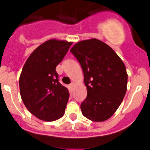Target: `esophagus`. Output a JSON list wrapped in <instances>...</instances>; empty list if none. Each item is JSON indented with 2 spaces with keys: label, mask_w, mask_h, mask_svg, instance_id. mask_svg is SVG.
I'll list each match as a JSON object with an SVG mask.
<instances>
[{
  "label": "esophagus",
  "mask_w": 150,
  "mask_h": 150,
  "mask_svg": "<svg viewBox=\"0 0 150 150\" xmlns=\"http://www.w3.org/2000/svg\"><path fill=\"white\" fill-rule=\"evenodd\" d=\"M74 86H75V83H71L70 84H69V88H74Z\"/></svg>",
  "instance_id": "esophagus-1"
}]
</instances>
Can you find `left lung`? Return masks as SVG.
<instances>
[{
    "mask_svg": "<svg viewBox=\"0 0 150 150\" xmlns=\"http://www.w3.org/2000/svg\"><path fill=\"white\" fill-rule=\"evenodd\" d=\"M81 64L87 96L81 104L83 115L102 122L110 118L126 93L128 75L114 50L97 39L78 42L70 50Z\"/></svg>",
    "mask_w": 150,
    "mask_h": 150,
    "instance_id": "1",
    "label": "left lung"
}]
</instances>
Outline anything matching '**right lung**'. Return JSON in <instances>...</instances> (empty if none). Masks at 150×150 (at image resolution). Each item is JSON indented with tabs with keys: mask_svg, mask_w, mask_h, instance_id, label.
Returning <instances> with one entry per match:
<instances>
[{
	"mask_svg": "<svg viewBox=\"0 0 150 150\" xmlns=\"http://www.w3.org/2000/svg\"><path fill=\"white\" fill-rule=\"evenodd\" d=\"M72 43L49 40L29 57L19 78L23 103L30 113L45 121H54L64 114L69 93L59 82L57 66Z\"/></svg>",
	"mask_w": 150,
	"mask_h": 150,
	"instance_id": "obj_1",
	"label": "right lung"
}]
</instances>
